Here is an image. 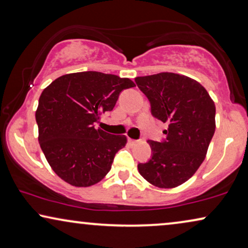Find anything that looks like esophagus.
<instances>
[{"label":"esophagus","instance_id":"esophagus-1","mask_svg":"<svg viewBox=\"0 0 248 248\" xmlns=\"http://www.w3.org/2000/svg\"><path fill=\"white\" fill-rule=\"evenodd\" d=\"M128 142H129V144H130V145H135V144H137L138 140H136V139L128 138Z\"/></svg>","mask_w":248,"mask_h":248}]
</instances>
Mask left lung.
I'll return each instance as SVG.
<instances>
[{
    "mask_svg": "<svg viewBox=\"0 0 248 248\" xmlns=\"http://www.w3.org/2000/svg\"><path fill=\"white\" fill-rule=\"evenodd\" d=\"M135 81L151 103L152 116L169 124L164 140H148L152 158L138 164L139 173L155 186H179L204 160L216 129L214 101L200 83L184 75L159 73Z\"/></svg>",
    "mask_w": 248,
    "mask_h": 248,
    "instance_id": "8db88e82",
    "label": "left lung"
}]
</instances>
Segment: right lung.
I'll return each mask as SVG.
<instances>
[{
  "label": "right lung",
  "mask_w": 248,
  "mask_h": 248,
  "mask_svg": "<svg viewBox=\"0 0 248 248\" xmlns=\"http://www.w3.org/2000/svg\"><path fill=\"white\" fill-rule=\"evenodd\" d=\"M134 86L129 78L90 71L62 75L43 91L36 111L38 140L62 180L91 186L109 173L127 137L95 125L101 114L113 109L120 93Z\"/></svg>",
  "instance_id": "add662e5"
}]
</instances>
